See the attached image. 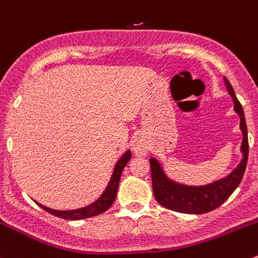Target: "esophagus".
Segmentation results:
<instances>
[{"mask_svg": "<svg viewBox=\"0 0 258 258\" xmlns=\"http://www.w3.org/2000/svg\"><path fill=\"white\" fill-rule=\"evenodd\" d=\"M133 152L137 155H145L147 154V148H145V145L143 143H135L133 145Z\"/></svg>", "mask_w": 258, "mask_h": 258, "instance_id": "1", "label": "esophagus"}]
</instances>
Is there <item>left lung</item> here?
<instances>
[{
  "label": "left lung",
  "instance_id": "obj_1",
  "mask_svg": "<svg viewBox=\"0 0 258 258\" xmlns=\"http://www.w3.org/2000/svg\"><path fill=\"white\" fill-rule=\"evenodd\" d=\"M227 91L233 100V109L239 116V129L242 132L241 153L242 159L239 164L226 177L208 183L205 185H187L175 182L165 173L164 168L157 158H150L153 193L159 205L168 210L188 215H202L211 212L226 202L241 183L248 159V138L243 109L234 94L233 88L226 78H223Z\"/></svg>",
  "mask_w": 258,
  "mask_h": 258
}]
</instances>
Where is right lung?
<instances>
[{"label":"right lung","instance_id":"1","mask_svg":"<svg viewBox=\"0 0 258 258\" xmlns=\"http://www.w3.org/2000/svg\"><path fill=\"white\" fill-rule=\"evenodd\" d=\"M132 158V152L130 150H126L119 160L116 162L115 167H114L113 174H111L110 180H109L108 185H106L105 190L101 193L100 197L95 201V202L90 203L89 206L83 208H78V210H70V211H58V210H52V208H48L42 206L41 203H37L39 207H41L42 210H45L46 212L51 213V215L60 217V218L63 219H70V221H76V219H84V218H90V217L98 216L104 213L105 211H108L109 208L111 207V205L114 203L116 197V192H118V185L119 182H120L121 173H123L124 167L128 164V162Z\"/></svg>","mask_w":258,"mask_h":258}]
</instances>
